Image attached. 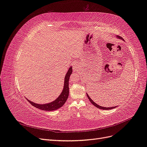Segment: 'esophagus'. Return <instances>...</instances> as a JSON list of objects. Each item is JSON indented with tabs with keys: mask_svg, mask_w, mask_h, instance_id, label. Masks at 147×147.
<instances>
[{
	"mask_svg": "<svg viewBox=\"0 0 147 147\" xmlns=\"http://www.w3.org/2000/svg\"><path fill=\"white\" fill-rule=\"evenodd\" d=\"M72 68H73V70H75V71H77L78 70V69H80L78 65L76 63V64H74L73 65H72Z\"/></svg>",
	"mask_w": 147,
	"mask_h": 147,
	"instance_id": "1",
	"label": "esophagus"
}]
</instances>
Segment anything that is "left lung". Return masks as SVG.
<instances>
[{"label": "left lung", "instance_id": "obj_1", "mask_svg": "<svg viewBox=\"0 0 147 147\" xmlns=\"http://www.w3.org/2000/svg\"><path fill=\"white\" fill-rule=\"evenodd\" d=\"M117 38H120V39H123L121 37L118 36V35H117ZM86 95H87V96H88V97L89 100H90V102H91V103H92L93 105H94V106H96V107H97V108H99V109H102V110H110V109H113L115 108V107H101V106H100V105H97V104H96L95 102L90 98V97L88 96V94H86Z\"/></svg>", "mask_w": 147, "mask_h": 147}]
</instances>
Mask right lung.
I'll return each instance as SVG.
<instances>
[{
  "mask_svg": "<svg viewBox=\"0 0 147 147\" xmlns=\"http://www.w3.org/2000/svg\"><path fill=\"white\" fill-rule=\"evenodd\" d=\"M72 72V67H70L69 69L68 70L67 72L65 78H64V85L63 91L61 93V94L57 98L53 101L50 103L45 104H38L34 102L30 101L27 99V100L30 102V104L33 105L35 107L39 109L42 110H46V111H53L59 109L63 106L65 102H66L67 99L68 98L69 94V78Z\"/></svg>",
  "mask_w": 147,
  "mask_h": 147,
  "instance_id": "obj_1",
  "label": "right lung"
}]
</instances>
